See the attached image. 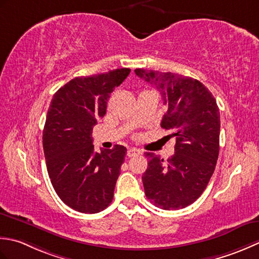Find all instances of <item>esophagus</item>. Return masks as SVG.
I'll return each mask as SVG.
<instances>
[{
	"label": "esophagus",
	"mask_w": 259,
	"mask_h": 259,
	"mask_svg": "<svg viewBox=\"0 0 259 259\" xmlns=\"http://www.w3.org/2000/svg\"><path fill=\"white\" fill-rule=\"evenodd\" d=\"M141 154V151L137 150V149H130L127 151V156L132 157V156H136V155H140Z\"/></svg>",
	"instance_id": "34e87169"
}]
</instances>
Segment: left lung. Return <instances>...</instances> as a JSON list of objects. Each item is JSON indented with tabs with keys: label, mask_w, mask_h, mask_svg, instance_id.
Listing matches in <instances>:
<instances>
[{
	"label": "left lung",
	"mask_w": 259,
	"mask_h": 259,
	"mask_svg": "<svg viewBox=\"0 0 259 259\" xmlns=\"http://www.w3.org/2000/svg\"><path fill=\"white\" fill-rule=\"evenodd\" d=\"M156 87L166 112L161 126L177 136L174 154L166 161L145 153L143 180L146 198L164 210L186 208L201 196L219 155L220 114L209 89L197 79L173 72L135 69Z\"/></svg>",
	"instance_id": "8db88e82"
}]
</instances>
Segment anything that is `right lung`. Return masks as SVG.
<instances>
[{
    "instance_id": "obj_1",
    "label": "right lung",
    "mask_w": 259,
    "mask_h": 259,
    "mask_svg": "<svg viewBox=\"0 0 259 259\" xmlns=\"http://www.w3.org/2000/svg\"><path fill=\"white\" fill-rule=\"evenodd\" d=\"M131 69L71 79L51 100L42 133L47 170L56 193L82 213L107 208L114 197L126 147L95 152L93 128L106 114L107 102Z\"/></svg>"
}]
</instances>
